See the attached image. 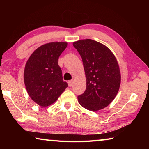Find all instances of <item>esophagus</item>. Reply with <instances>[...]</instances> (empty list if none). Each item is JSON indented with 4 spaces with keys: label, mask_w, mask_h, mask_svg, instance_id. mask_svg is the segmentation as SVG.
Masks as SVG:
<instances>
[{
    "label": "esophagus",
    "mask_w": 149,
    "mask_h": 149,
    "mask_svg": "<svg viewBox=\"0 0 149 149\" xmlns=\"http://www.w3.org/2000/svg\"><path fill=\"white\" fill-rule=\"evenodd\" d=\"M74 79L69 81L68 82V84L69 87H72V85L74 84Z\"/></svg>",
    "instance_id": "esophagus-1"
}]
</instances>
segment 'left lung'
Here are the masks:
<instances>
[{"label": "left lung", "mask_w": 149, "mask_h": 149, "mask_svg": "<svg viewBox=\"0 0 149 149\" xmlns=\"http://www.w3.org/2000/svg\"><path fill=\"white\" fill-rule=\"evenodd\" d=\"M73 45L82 58L87 81L86 90L78 96V102L89 110H101L115 99L120 89L117 60L107 47L94 40H79Z\"/></svg>", "instance_id": "8db88e82"}]
</instances>
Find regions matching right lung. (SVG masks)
Here are the masks:
<instances>
[{"label":"right lung","instance_id":"obj_1","mask_svg":"<svg viewBox=\"0 0 149 149\" xmlns=\"http://www.w3.org/2000/svg\"><path fill=\"white\" fill-rule=\"evenodd\" d=\"M66 42L45 44L35 50L26 62L24 83L30 98L46 107L57 100L68 85L63 81L62 70L58 64Z\"/></svg>","mask_w":149,"mask_h":149}]
</instances>
